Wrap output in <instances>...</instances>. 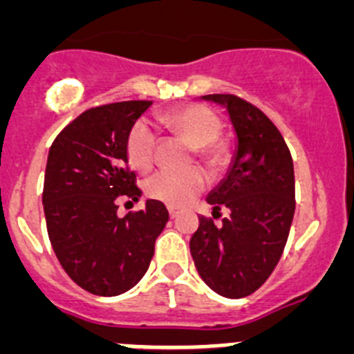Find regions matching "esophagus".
<instances>
[{
	"mask_svg": "<svg viewBox=\"0 0 354 354\" xmlns=\"http://www.w3.org/2000/svg\"><path fill=\"white\" fill-rule=\"evenodd\" d=\"M168 214H170V218H171V220H174V218H177V214H179V212H177V209L168 207Z\"/></svg>",
	"mask_w": 354,
	"mask_h": 354,
	"instance_id": "esophagus-1",
	"label": "esophagus"
}]
</instances>
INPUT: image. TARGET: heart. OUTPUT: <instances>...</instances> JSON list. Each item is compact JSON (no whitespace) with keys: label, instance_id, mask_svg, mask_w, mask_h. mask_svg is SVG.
<instances>
[{"label":"heart","instance_id":"b5f03b06","mask_svg":"<svg viewBox=\"0 0 354 354\" xmlns=\"http://www.w3.org/2000/svg\"><path fill=\"white\" fill-rule=\"evenodd\" d=\"M159 120L180 134L195 152L196 159L204 162L209 170H221L228 159L227 147L220 142V117L200 102H187L162 113ZM156 131L147 120H136L126 136L127 161L133 168L147 171L152 168L156 158ZM207 179L200 168L187 170H161L149 177L145 192L150 198L180 207L192 202L198 193L204 192Z\"/></svg>","mask_w":354,"mask_h":354}]
</instances>
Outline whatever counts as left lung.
Wrapping results in <instances>:
<instances>
[{"instance_id":"left-lung-1","label":"left lung","mask_w":354,"mask_h":354,"mask_svg":"<svg viewBox=\"0 0 354 354\" xmlns=\"http://www.w3.org/2000/svg\"><path fill=\"white\" fill-rule=\"evenodd\" d=\"M227 108L237 152L223 183L207 196L212 218L200 216L189 241L200 277L225 298H245L270 278L292 223L294 167L289 147L268 115L232 93L204 95ZM221 208L231 216L220 225Z\"/></svg>"}]
</instances>
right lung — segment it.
Wrapping results in <instances>:
<instances>
[{"label":"right lung","mask_w":354,"mask_h":354,"mask_svg":"<svg viewBox=\"0 0 354 354\" xmlns=\"http://www.w3.org/2000/svg\"><path fill=\"white\" fill-rule=\"evenodd\" d=\"M152 101L95 106L60 131L44 175V212L65 273L88 292L117 296L142 280L168 221L162 202L118 218V200L142 189L127 167L126 136Z\"/></svg>","instance_id":"right-lung-1"}]
</instances>
